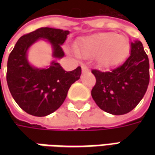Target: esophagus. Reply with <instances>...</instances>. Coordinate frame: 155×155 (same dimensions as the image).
<instances>
[{"mask_svg": "<svg viewBox=\"0 0 155 155\" xmlns=\"http://www.w3.org/2000/svg\"><path fill=\"white\" fill-rule=\"evenodd\" d=\"M81 68H82V73H87V72L90 71V69L86 65H82Z\"/></svg>", "mask_w": 155, "mask_h": 155, "instance_id": "34e87169", "label": "esophagus"}]
</instances>
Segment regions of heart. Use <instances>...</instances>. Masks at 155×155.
I'll return each instance as SVG.
<instances>
[{
    "label": "heart",
    "instance_id": "heart-1",
    "mask_svg": "<svg viewBox=\"0 0 155 155\" xmlns=\"http://www.w3.org/2000/svg\"><path fill=\"white\" fill-rule=\"evenodd\" d=\"M75 51L82 57H97L101 67L110 68L120 64L130 51V41L126 36L114 32L100 33L81 40Z\"/></svg>",
    "mask_w": 155,
    "mask_h": 155
}]
</instances>
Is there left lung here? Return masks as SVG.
Wrapping results in <instances>:
<instances>
[{
    "label": "left lung",
    "instance_id": "left-lung-1",
    "mask_svg": "<svg viewBox=\"0 0 155 155\" xmlns=\"http://www.w3.org/2000/svg\"><path fill=\"white\" fill-rule=\"evenodd\" d=\"M96 83L92 98L102 110L114 115L129 113L143 99L150 83L149 58L140 41L131 42L130 55L119 67L92 70Z\"/></svg>",
    "mask_w": 155,
    "mask_h": 155
}]
</instances>
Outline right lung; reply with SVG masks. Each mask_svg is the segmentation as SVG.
Instances as JSON below:
<instances>
[{
	"mask_svg": "<svg viewBox=\"0 0 155 155\" xmlns=\"http://www.w3.org/2000/svg\"><path fill=\"white\" fill-rule=\"evenodd\" d=\"M69 31L42 27L23 35L16 42L7 61L6 81L12 94L20 107L34 116H46L58 110L66 98L71 84L81 74L79 66L72 71H65L53 61L47 68H37L30 64L27 52L39 40L47 41L52 48V56L64 57L61 45Z\"/></svg>",
	"mask_w": 155,
	"mask_h": 155,
	"instance_id": "obj_1",
	"label": "right lung"
}]
</instances>
